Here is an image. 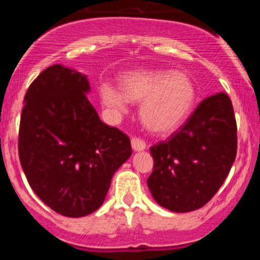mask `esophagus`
Segmentation results:
<instances>
[{
    "mask_svg": "<svg viewBox=\"0 0 260 260\" xmlns=\"http://www.w3.org/2000/svg\"><path fill=\"white\" fill-rule=\"evenodd\" d=\"M132 147L134 151H143L146 150V143L141 138H132Z\"/></svg>",
    "mask_w": 260,
    "mask_h": 260,
    "instance_id": "obj_1",
    "label": "esophagus"
}]
</instances>
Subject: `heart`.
<instances>
[{
	"label": "heart",
	"instance_id": "heart-1",
	"mask_svg": "<svg viewBox=\"0 0 260 260\" xmlns=\"http://www.w3.org/2000/svg\"><path fill=\"white\" fill-rule=\"evenodd\" d=\"M119 88L110 83L99 87V98L108 113H126L128 102L141 103L142 123L157 135L172 134L183 125L194 107V82L182 71L134 70L119 77Z\"/></svg>",
	"mask_w": 260,
	"mask_h": 260
}]
</instances>
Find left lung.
Wrapping results in <instances>:
<instances>
[{"label": "left lung", "mask_w": 260, "mask_h": 260, "mask_svg": "<svg viewBox=\"0 0 260 260\" xmlns=\"http://www.w3.org/2000/svg\"><path fill=\"white\" fill-rule=\"evenodd\" d=\"M153 171L147 185L156 203L190 212L212 199L237 153V125L226 93L204 99L167 142L150 148Z\"/></svg>", "instance_id": "1"}]
</instances>
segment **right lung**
<instances>
[{
	"mask_svg": "<svg viewBox=\"0 0 260 260\" xmlns=\"http://www.w3.org/2000/svg\"><path fill=\"white\" fill-rule=\"evenodd\" d=\"M88 92L86 75L49 66L27 89L20 116L18 150L27 181L48 207L68 217L95 212L132 156L127 135L99 118Z\"/></svg>",
	"mask_w": 260,
	"mask_h": 260,
	"instance_id": "obj_1",
	"label": "right lung"
}]
</instances>
